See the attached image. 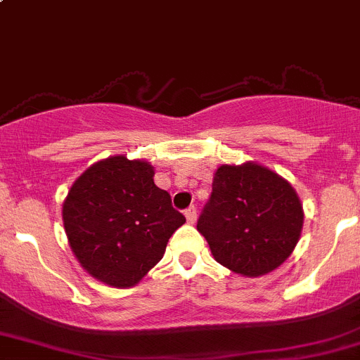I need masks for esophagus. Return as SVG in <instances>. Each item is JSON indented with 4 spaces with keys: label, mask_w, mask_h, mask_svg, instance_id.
<instances>
[{
    "label": "esophagus",
    "mask_w": 360,
    "mask_h": 360,
    "mask_svg": "<svg viewBox=\"0 0 360 360\" xmlns=\"http://www.w3.org/2000/svg\"><path fill=\"white\" fill-rule=\"evenodd\" d=\"M186 217H187V221L191 222V224H194V222H196V219H198V212H196V207H189L186 210Z\"/></svg>",
    "instance_id": "34e87169"
}]
</instances>
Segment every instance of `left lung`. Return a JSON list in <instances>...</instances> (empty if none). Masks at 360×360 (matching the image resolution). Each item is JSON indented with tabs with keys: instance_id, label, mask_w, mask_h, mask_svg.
<instances>
[{
	"instance_id": "8db88e82",
	"label": "left lung",
	"mask_w": 360,
	"mask_h": 360,
	"mask_svg": "<svg viewBox=\"0 0 360 360\" xmlns=\"http://www.w3.org/2000/svg\"><path fill=\"white\" fill-rule=\"evenodd\" d=\"M299 196L285 178L258 164L221 166L198 231L215 262L248 277L263 276L285 262L302 231Z\"/></svg>"
}]
</instances>
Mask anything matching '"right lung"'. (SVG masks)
<instances>
[{
	"label": "right lung",
	"instance_id": "add662e5",
	"mask_svg": "<svg viewBox=\"0 0 360 360\" xmlns=\"http://www.w3.org/2000/svg\"><path fill=\"white\" fill-rule=\"evenodd\" d=\"M184 222L169 194L153 184V167L122 155L88 167L63 203L75 258L116 288L139 283L162 259L167 240Z\"/></svg>",
	"mask_w": 360,
	"mask_h": 360
}]
</instances>
